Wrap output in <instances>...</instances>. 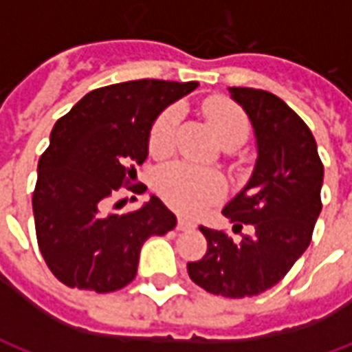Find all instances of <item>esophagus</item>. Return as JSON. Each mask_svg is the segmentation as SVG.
<instances>
[{"mask_svg": "<svg viewBox=\"0 0 352 352\" xmlns=\"http://www.w3.org/2000/svg\"><path fill=\"white\" fill-rule=\"evenodd\" d=\"M196 228V224L192 221H188V219H183V217H179L177 219V230H194Z\"/></svg>", "mask_w": 352, "mask_h": 352, "instance_id": "esophagus-1", "label": "esophagus"}]
</instances>
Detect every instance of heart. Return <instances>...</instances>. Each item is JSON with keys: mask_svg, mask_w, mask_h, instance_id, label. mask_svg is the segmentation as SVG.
<instances>
[{"mask_svg": "<svg viewBox=\"0 0 352 352\" xmlns=\"http://www.w3.org/2000/svg\"><path fill=\"white\" fill-rule=\"evenodd\" d=\"M204 115L211 124L217 138L226 148L243 145L251 122L245 111L226 98H209L204 103ZM181 111L168 107L156 116L148 133V151L153 156H166L175 145ZM156 186L162 198L186 214L199 213L211 201H217L226 192V181L219 171L201 169L184 162H173L158 171Z\"/></svg>", "mask_w": 352, "mask_h": 352, "instance_id": "obj_1", "label": "heart"}]
</instances>
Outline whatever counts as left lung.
Returning a JSON list of instances; mask_svg holds the SVG:
<instances>
[{
	"mask_svg": "<svg viewBox=\"0 0 352 352\" xmlns=\"http://www.w3.org/2000/svg\"><path fill=\"white\" fill-rule=\"evenodd\" d=\"M230 96L251 118L258 160L222 214L239 232L251 226V234L236 243L224 230L199 226L207 252L188 262V275L211 294L247 298L277 285L309 247L324 166L307 124L275 94L232 87Z\"/></svg>",
	"mask_w": 352,
	"mask_h": 352,
	"instance_id": "8db88e82",
	"label": "left lung"
}]
</instances>
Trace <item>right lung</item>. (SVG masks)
<instances>
[{
    "mask_svg": "<svg viewBox=\"0 0 352 352\" xmlns=\"http://www.w3.org/2000/svg\"><path fill=\"white\" fill-rule=\"evenodd\" d=\"M196 87L158 79L109 85L58 118L32 198L37 245L58 280L100 294L118 290L135 277L146 239L175 228V214L156 196L130 213L109 211V201L122 186L146 190L131 181L148 154L154 118Z\"/></svg>",
    "mask_w": 352,
    "mask_h": 352,
    "instance_id": "obj_1",
    "label": "right lung"
}]
</instances>
